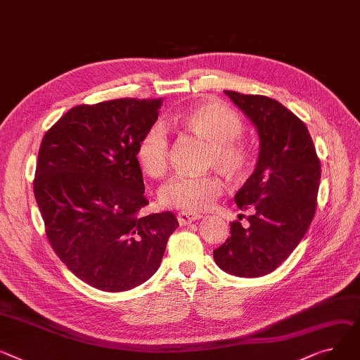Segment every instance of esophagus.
Listing matches in <instances>:
<instances>
[{"label": "esophagus", "instance_id": "obj_1", "mask_svg": "<svg viewBox=\"0 0 360 360\" xmlns=\"http://www.w3.org/2000/svg\"><path fill=\"white\" fill-rule=\"evenodd\" d=\"M202 217L201 214H197V212H185V211H181L178 214V221L181 226H186V224H191L195 220H200Z\"/></svg>", "mask_w": 360, "mask_h": 360}]
</instances>
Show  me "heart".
<instances>
[{
    "label": "heart",
    "mask_w": 360,
    "mask_h": 360,
    "mask_svg": "<svg viewBox=\"0 0 360 360\" xmlns=\"http://www.w3.org/2000/svg\"><path fill=\"white\" fill-rule=\"evenodd\" d=\"M179 122L211 143V165L231 176L242 175L248 169L249 150L245 143L238 140L243 131V122L234 110L217 101H207L182 112ZM136 159L141 171L152 178L166 174L169 165V134L165 124L156 122L141 134L136 148ZM223 189L224 184L217 175L179 174L160 188L159 200L165 207L195 212L211 208Z\"/></svg>",
    "instance_id": "1"
}]
</instances>
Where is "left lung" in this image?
<instances>
[{
    "instance_id": "left-lung-1",
    "label": "left lung",
    "mask_w": 360,
    "mask_h": 360,
    "mask_svg": "<svg viewBox=\"0 0 360 360\" xmlns=\"http://www.w3.org/2000/svg\"><path fill=\"white\" fill-rule=\"evenodd\" d=\"M224 92L255 124L259 158L234 197L238 208L252 211L249 226L233 221L231 236L212 253L224 272L257 278L274 272L302 240L316 214L321 166L292 111L265 95Z\"/></svg>"
}]
</instances>
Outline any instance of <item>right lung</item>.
<instances>
[{"label":"right lung","mask_w":360,"mask_h":360,"mask_svg":"<svg viewBox=\"0 0 360 360\" xmlns=\"http://www.w3.org/2000/svg\"><path fill=\"white\" fill-rule=\"evenodd\" d=\"M163 100L77 105L46 131L34 197L47 240L68 269L105 292L146 282L178 229L171 211L140 217L149 201L136 148Z\"/></svg>","instance_id":"1"}]
</instances>
